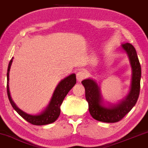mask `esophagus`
I'll return each instance as SVG.
<instances>
[{
  "mask_svg": "<svg viewBox=\"0 0 148 148\" xmlns=\"http://www.w3.org/2000/svg\"><path fill=\"white\" fill-rule=\"evenodd\" d=\"M86 77V73L83 71H79L77 73V79L79 82H81Z\"/></svg>",
  "mask_w": 148,
  "mask_h": 148,
  "instance_id": "1",
  "label": "esophagus"
}]
</instances>
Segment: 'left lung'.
Instances as JSON below:
<instances>
[{
    "mask_svg": "<svg viewBox=\"0 0 148 148\" xmlns=\"http://www.w3.org/2000/svg\"><path fill=\"white\" fill-rule=\"evenodd\" d=\"M121 47L128 56L132 70L131 88L125 99L117 104L105 106L102 104L100 88L96 82L92 79L82 82L85 88L86 99L88 103L89 112L92 118L97 121L106 123L119 121L134 106L139 96L141 69L136 50L130 43L123 44Z\"/></svg>",
    "mask_w": 148,
    "mask_h": 148,
    "instance_id": "obj_1",
    "label": "left lung"
}]
</instances>
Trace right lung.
I'll return each mask as SVG.
<instances>
[{
	"label": "right lung",
	"instance_id": "1",
	"mask_svg": "<svg viewBox=\"0 0 148 148\" xmlns=\"http://www.w3.org/2000/svg\"><path fill=\"white\" fill-rule=\"evenodd\" d=\"M13 61L12 59L10 60L9 63L8 69H7V95H8L9 100H10V103L12 104L14 109L17 112L18 114L23 117L24 119L26 120L29 123H32L33 125H47L51 123L58 118L60 114V106L62 103L66 95L68 94L69 90H71L74 85L76 84V76L75 74H71L70 75L66 77L64 79L62 80L57 86L56 90H55L53 95L51 99L50 103L45 110H44L41 114H38V115H32V114H29L27 113L23 112L21 109L18 108L16 106L13 100L11 97L10 88H9V75H10V70L11 68Z\"/></svg>",
	"mask_w": 148,
	"mask_h": 148
}]
</instances>
